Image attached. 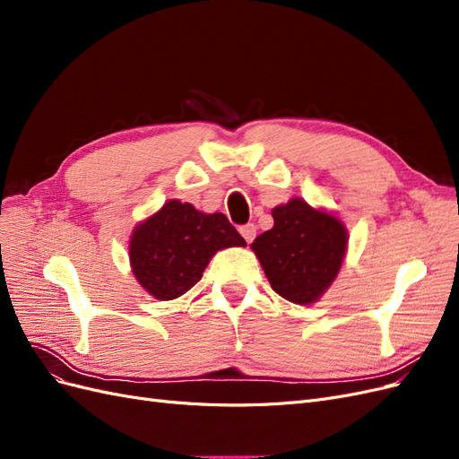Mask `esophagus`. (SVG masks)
<instances>
[{
	"label": "esophagus",
	"mask_w": 459,
	"mask_h": 459,
	"mask_svg": "<svg viewBox=\"0 0 459 459\" xmlns=\"http://www.w3.org/2000/svg\"><path fill=\"white\" fill-rule=\"evenodd\" d=\"M239 233L243 235V239H245L247 243H253V239L256 238V226H255V224L241 226V228H239Z\"/></svg>",
	"instance_id": "1"
}]
</instances>
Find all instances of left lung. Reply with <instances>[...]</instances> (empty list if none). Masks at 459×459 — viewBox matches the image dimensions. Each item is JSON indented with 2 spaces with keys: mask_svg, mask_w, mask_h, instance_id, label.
<instances>
[{
  "mask_svg": "<svg viewBox=\"0 0 459 459\" xmlns=\"http://www.w3.org/2000/svg\"><path fill=\"white\" fill-rule=\"evenodd\" d=\"M273 228L251 245L272 289L289 302L314 304L337 280L349 251V230L325 208L300 197L272 208Z\"/></svg>",
  "mask_w": 459,
  "mask_h": 459,
  "instance_id": "obj_1",
  "label": "left lung"
}]
</instances>
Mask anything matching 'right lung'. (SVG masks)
<instances>
[{
    "label": "right lung",
    "instance_id": "right-lung-1",
    "mask_svg": "<svg viewBox=\"0 0 459 459\" xmlns=\"http://www.w3.org/2000/svg\"><path fill=\"white\" fill-rule=\"evenodd\" d=\"M245 245L226 214L170 199L134 228L128 256L137 283L152 299L174 300L201 280L218 251Z\"/></svg>",
    "mask_w": 459,
    "mask_h": 459
}]
</instances>
